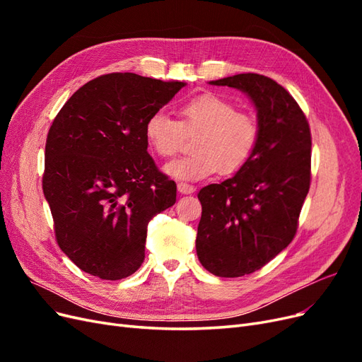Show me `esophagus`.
Listing matches in <instances>:
<instances>
[{"label": "esophagus", "mask_w": 362, "mask_h": 362, "mask_svg": "<svg viewBox=\"0 0 362 362\" xmlns=\"http://www.w3.org/2000/svg\"><path fill=\"white\" fill-rule=\"evenodd\" d=\"M177 189H178V192H180L181 194H190V193H193V192L196 190V189L193 187V185L185 184V182H178Z\"/></svg>", "instance_id": "1"}]
</instances>
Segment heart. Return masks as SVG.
Here are the masks:
<instances>
[{"mask_svg": "<svg viewBox=\"0 0 362 362\" xmlns=\"http://www.w3.org/2000/svg\"><path fill=\"white\" fill-rule=\"evenodd\" d=\"M181 120L168 113H152L145 124V137L151 149L170 157L181 146L182 133H198L193 139L192 156L164 164V173L181 181H199L216 170L225 175L238 172L254 156L258 125L247 113L237 112L234 104L214 93L193 96L180 107Z\"/></svg>", "mask_w": 362, "mask_h": 362, "instance_id": "obj_1", "label": "heart"}]
</instances>
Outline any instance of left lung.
<instances>
[{
	"mask_svg": "<svg viewBox=\"0 0 362 362\" xmlns=\"http://www.w3.org/2000/svg\"><path fill=\"white\" fill-rule=\"evenodd\" d=\"M210 84L243 92L257 110L254 156L234 177L198 193L196 254L213 275L237 278L291 243L310 190L311 133L294 98L269 76L238 74Z\"/></svg>",
	"mask_w": 362,
	"mask_h": 362,
	"instance_id": "obj_1",
	"label": "left lung"
}]
</instances>
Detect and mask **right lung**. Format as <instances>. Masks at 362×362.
Segmentation results:
<instances>
[{
  "label": "right lung",
  "mask_w": 362,
  "mask_h": 362,
  "mask_svg": "<svg viewBox=\"0 0 362 362\" xmlns=\"http://www.w3.org/2000/svg\"><path fill=\"white\" fill-rule=\"evenodd\" d=\"M184 86L131 72L101 75L54 119L43 194L60 249L89 275H133L145 259L149 221L177 201V184L148 154L145 124Z\"/></svg>",
  "instance_id": "1"
}]
</instances>
